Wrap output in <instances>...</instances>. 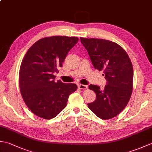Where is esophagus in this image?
Segmentation results:
<instances>
[{"label":"esophagus","mask_w":152,"mask_h":152,"mask_svg":"<svg viewBox=\"0 0 152 152\" xmlns=\"http://www.w3.org/2000/svg\"><path fill=\"white\" fill-rule=\"evenodd\" d=\"M78 88L80 89H88V86L86 85H82V84H78Z\"/></svg>","instance_id":"1"}]
</instances>
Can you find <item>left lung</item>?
<instances>
[{
	"mask_svg": "<svg viewBox=\"0 0 152 152\" xmlns=\"http://www.w3.org/2000/svg\"><path fill=\"white\" fill-rule=\"evenodd\" d=\"M88 51L93 66L106 80L104 89L90 85L89 88L96 94V99L88 103V108L102 119L118 115L129 101L133 91V68L127 53L114 42L97 38H80Z\"/></svg>",
	"mask_w": 152,
	"mask_h": 152,
	"instance_id": "8db88e82",
	"label": "left lung"
}]
</instances>
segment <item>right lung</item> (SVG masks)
Listing matches in <instances>:
<instances>
[{"mask_svg": "<svg viewBox=\"0 0 152 152\" xmlns=\"http://www.w3.org/2000/svg\"><path fill=\"white\" fill-rule=\"evenodd\" d=\"M78 41V37L43 38L25 54L19 70V88L27 107L38 117H56L76 90L74 83L55 82L54 73L58 72V67H62L66 55Z\"/></svg>", "mask_w": 152, "mask_h": 152, "instance_id": "right-lung-1", "label": "right lung"}]
</instances>
